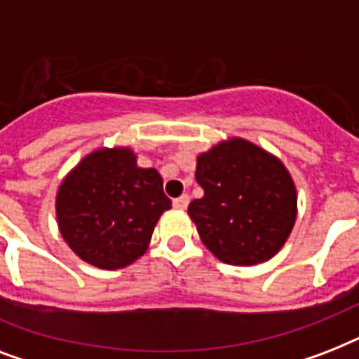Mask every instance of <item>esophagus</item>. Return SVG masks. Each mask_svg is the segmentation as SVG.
Masks as SVG:
<instances>
[{
    "mask_svg": "<svg viewBox=\"0 0 359 359\" xmlns=\"http://www.w3.org/2000/svg\"><path fill=\"white\" fill-rule=\"evenodd\" d=\"M188 203H190V197L184 194V196H180V197H177V199H175L173 207L180 208V210H184V208L188 207Z\"/></svg>",
    "mask_w": 359,
    "mask_h": 359,
    "instance_id": "esophagus-1",
    "label": "esophagus"
}]
</instances>
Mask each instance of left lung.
<instances>
[{
    "label": "left lung",
    "mask_w": 359,
    "mask_h": 359,
    "mask_svg": "<svg viewBox=\"0 0 359 359\" xmlns=\"http://www.w3.org/2000/svg\"><path fill=\"white\" fill-rule=\"evenodd\" d=\"M201 199L188 207L201 242L222 262L253 266L272 259L298 214L294 180L278 156L242 137L197 156Z\"/></svg>",
    "instance_id": "8db88e82"
}]
</instances>
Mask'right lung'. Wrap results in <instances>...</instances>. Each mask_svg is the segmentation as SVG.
Wrapping results in <instances>:
<instances>
[{"label":"right lung","mask_w":359,"mask_h":359,"mask_svg":"<svg viewBox=\"0 0 359 359\" xmlns=\"http://www.w3.org/2000/svg\"><path fill=\"white\" fill-rule=\"evenodd\" d=\"M171 208L154 168H140L130 147L89 152L55 196L59 233L81 261L117 270L137 261L158 219Z\"/></svg>","instance_id":"1"}]
</instances>
